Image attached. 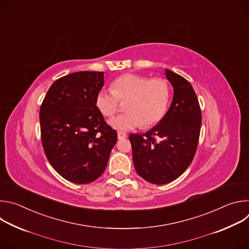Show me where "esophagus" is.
I'll return each mask as SVG.
<instances>
[{"label": "esophagus", "mask_w": 249, "mask_h": 249, "mask_svg": "<svg viewBox=\"0 0 249 249\" xmlns=\"http://www.w3.org/2000/svg\"><path fill=\"white\" fill-rule=\"evenodd\" d=\"M117 136H118V139H125V138H127V134L124 133V132H121V131H119L117 133Z\"/></svg>", "instance_id": "esophagus-1"}]
</instances>
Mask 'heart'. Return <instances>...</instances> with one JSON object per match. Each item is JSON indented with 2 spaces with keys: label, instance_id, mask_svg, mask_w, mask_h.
I'll use <instances>...</instances> for the list:
<instances>
[{
  "label": "heart",
  "instance_id": "1",
  "mask_svg": "<svg viewBox=\"0 0 249 249\" xmlns=\"http://www.w3.org/2000/svg\"><path fill=\"white\" fill-rule=\"evenodd\" d=\"M168 84L162 79H150L136 74H126L115 79L111 89H102L95 96L97 109L105 117L114 116L119 101L127 100V112L111 119L112 128L128 131L140 127H151L164 116L169 102Z\"/></svg>",
  "mask_w": 249,
  "mask_h": 249
}]
</instances>
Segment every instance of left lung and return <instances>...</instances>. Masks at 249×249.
<instances>
[{
	"mask_svg": "<svg viewBox=\"0 0 249 249\" xmlns=\"http://www.w3.org/2000/svg\"><path fill=\"white\" fill-rule=\"evenodd\" d=\"M165 76L173 98L163 118L145 134H130L137 173L154 184H166L190 165L197 150L202 114L191 84L170 70Z\"/></svg>",
	"mask_w": 249,
	"mask_h": 249,
	"instance_id": "1",
	"label": "left lung"
}]
</instances>
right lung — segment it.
<instances>
[{
	"label": "right lung",
	"mask_w": 249,
	"mask_h": 249,
	"mask_svg": "<svg viewBox=\"0 0 249 249\" xmlns=\"http://www.w3.org/2000/svg\"><path fill=\"white\" fill-rule=\"evenodd\" d=\"M104 72H77L58 79L39 111L42 146L52 167L65 179L87 184L104 172L117 132L95 105Z\"/></svg>",
	"instance_id": "right-lung-1"
}]
</instances>
